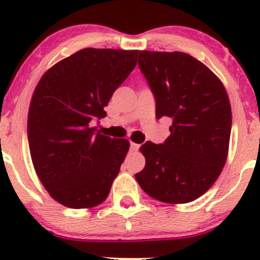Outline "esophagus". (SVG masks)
Wrapping results in <instances>:
<instances>
[{
    "label": "esophagus",
    "instance_id": "obj_1",
    "mask_svg": "<svg viewBox=\"0 0 260 260\" xmlns=\"http://www.w3.org/2000/svg\"><path fill=\"white\" fill-rule=\"evenodd\" d=\"M139 149V144H136V143L131 142V150L132 151H137Z\"/></svg>",
    "mask_w": 260,
    "mask_h": 260
}]
</instances>
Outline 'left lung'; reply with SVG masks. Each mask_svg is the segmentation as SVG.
Returning <instances> with one entry per match:
<instances>
[{
  "mask_svg": "<svg viewBox=\"0 0 260 260\" xmlns=\"http://www.w3.org/2000/svg\"><path fill=\"white\" fill-rule=\"evenodd\" d=\"M139 70L155 98L156 118H172L162 144L140 147V188L157 201L183 204L204 194L221 174L231 134V106L220 79L184 52L139 51Z\"/></svg>",
  "mask_w": 260,
  "mask_h": 260,
  "instance_id": "left-lung-1",
  "label": "left lung"
}]
</instances>
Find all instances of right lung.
<instances>
[{
  "instance_id": "right-lung-1",
  "label": "right lung",
  "mask_w": 260,
  "mask_h": 260,
  "mask_svg": "<svg viewBox=\"0 0 260 260\" xmlns=\"http://www.w3.org/2000/svg\"><path fill=\"white\" fill-rule=\"evenodd\" d=\"M137 56L136 50L83 49L50 68L35 88L28 115L32 165L64 207L99 205L120 172L129 142L103 136L91 122L105 117L104 107Z\"/></svg>"
}]
</instances>
